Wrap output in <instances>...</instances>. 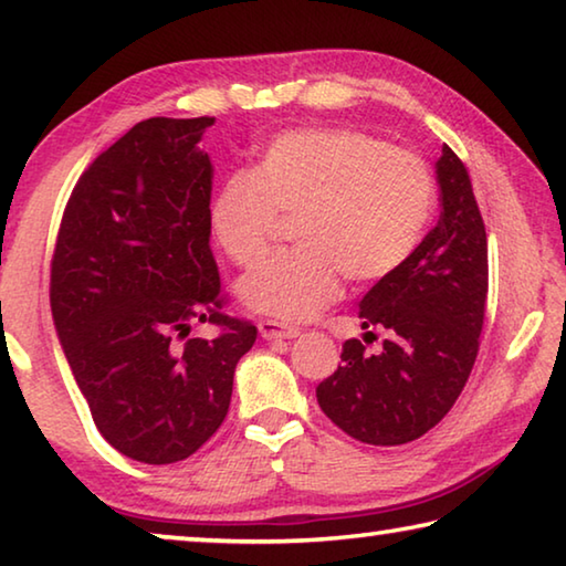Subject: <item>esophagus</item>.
Wrapping results in <instances>:
<instances>
[{"instance_id": "34e87169", "label": "esophagus", "mask_w": 566, "mask_h": 566, "mask_svg": "<svg viewBox=\"0 0 566 566\" xmlns=\"http://www.w3.org/2000/svg\"><path fill=\"white\" fill-rule=\"evenodd\" d=\"M256 329H260L264 339H294L296 334H300L296 327H290V324L276 322V319H260Z\"/></svg>"}]
</instances>
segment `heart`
Here are the masks:
<instances>
[{
	"mask_svg": "<svg viewBox=\"0 0 566 566\" xmlns=\"http://www.w3.org/2000/svg\"><path fill=\"white\" fill-rule=\"evenodd\" d=\"M434 202V175L417 151L357 129H296L217 189L209 227L249 270L270 252L280 219H294L296 249L244 276L239 296L249 310L302 322L337 300L342 276L371 284L395 274L424 237Z\"/></svg>",
	"mask_w": 566,
	"mask_h": 566,
	"instance_id": "obj_1",
	"label": "heart"
}]
</instances>
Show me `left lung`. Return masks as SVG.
<instances>
[{
	"mask_svg": "<svg viewBox=\"0 0 566 566\" xmlns=\"http://www.w3.org/2000/svg\"><path fill=\"white\" fill-rule=\"evenodd\" d=\"M437 181V227L359 304L364 329H387L381 352L347 339L342 367L317 387L324 415L364 444H407L437 427L479 352L490 292L486 232L464 161L447 145Z\"/></svg>",
	"mask_w": 566,
	"mask_h": 566,
	"instance_id": "left-lung-1",
	"label": "left lung"
}]
</instances>
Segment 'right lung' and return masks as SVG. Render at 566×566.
Wrapping results in <instances>:
<instances>
[{
	"mask_svg": "<svg viewBox=\"0 0 566 566\" xmlns=\"http://www.w3.org/2000/svg\"><path fill=\"white\" fill-rule=\"evenodd\" d=\"M214 117H151L82 171L52 254L50 302L94 424L124 457L175 464L229 411L256 327L229 317L209 247ZM195 321L214 340L189 338Z\"/></svg>",
	"mask_w": 566,
	"mask_h": 566,
	"instance_id": "add662e5",
	"label": "right lung"
}]
</instances>
